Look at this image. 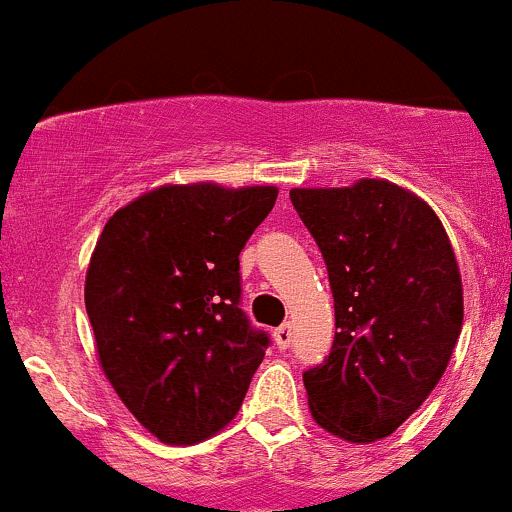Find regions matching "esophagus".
<instances>
[{"label": "esophagus", "instance_id": "esophagus-1", "mask_svg": "<svg viewBox=\"0 0 512 512\" xmlns=\"http://www.w3.org/2000/svg\"><path fill=\"white\" fill-rule=\"evenodd\" d=\"M291 338H293V331H291V323H283V326H278L276 331H273V341H276V346L281 348H288L291 346Z\"/></svg>", "mask_w": 512, "mask_h": 512}]
</instances>
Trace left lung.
I'll return each instance as SVG.
<instances>
[{
    "label": "left lung",
    "mask_w": 512,
    "mask_h": 512,
    "mask_svg": "<svg viewBox=\"0 0 512 512\" xmlns=\"http://www.w3.org/2000/svg\"><path fill=\"white\" fill-rule=\"evenodd\" d=\"M321 249L336 341L303 373L323 430L373 443L406 423L438 386L463 328V281L443 224L421 196L386 179L291 189Z\"/></svg>",
    "instance_id": "8db88e82"
}]
</instances>
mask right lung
<instances>
[{
	"instance_id": "1",
	"label": "right lung",
	"mask_w": 512,
	"mask_h": 512,
	"mask_svg": "<svg viewBox=\"0 0 512 512\" xmlns=\"http://www.w3.org/2000/svg\"><path fill=\"white\" fill-rule=\"evenodd\" d=\"M276 186L164 184L121 206L89 258L84 303L99 366L166 445L229 426L268 336L239 308V254Z\"/></svg>"
}]
</instances>
